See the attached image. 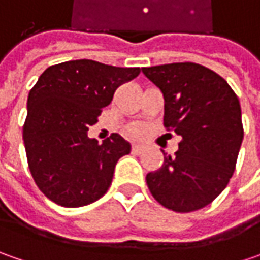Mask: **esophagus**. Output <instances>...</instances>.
Wrapping results in <instances>:
<instances>
[{"label": "esophagus", "mask_w": 260, "mask_h": 260, "mask_svg": "<svg viewBox=\"0 0 260 260\" xmlns=\"http://www.w3.org/2000/svg\"><path fill=\"white\" fill-rule=\"evenodd\" d=\"M132 150H133L135 153H142V152L145 150V146L139 145V143H135V145H133V147H132Z\"/></svg>", "instance_id": "esophagus-1"}]
</instances>
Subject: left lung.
Returning <instances> with one entry per match:
<instances>
[{
	"label": "left lung",
	"mask_w": 260,
	"mask_h": 260,
	"mask_svg": "<svg viewBox=\"0 0 260 260\" xmlns=\"http://www.w3.org/2000/svg\"><path fill=\"white\" fill-rule=\"evenodd\" d=\"M164 94L166 128L182 137L174 157L146 182L155 200L178 213L208 205L235 172L243 140L242 110L235 91L214 71L191 62L142 68Z\"/></svg>",
	"instance_id": "obj_1"
}]
</instances>
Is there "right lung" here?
I'll return each mask as SVG.
<instances>
[{"instance_id": "1", "label": "right lung", "mask_w": 260, "mask_h": 260, "mask_svg": "<svg viewBox=\"0 0 260 260\" xmlns=\"http://www.w3.org/2000/svg\"><path fill=\"white\" fill-rule=\"evenodd\" d=\"M140 74L89 59L49 66L27 100L23 127L28 168L43 194L62 207H82L110 188L115 164L130 143L111 135L103 143L88 137L115 89Z\"/></svg>"}]
</instances>
